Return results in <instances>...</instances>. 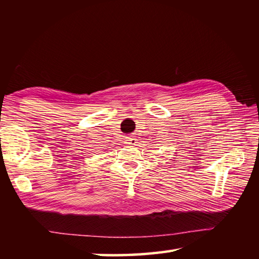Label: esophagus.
I'll list each match as a JSON object with an SVG mask.
<instances>
[{"instance_id": "1", "label": "esophagus", "mask_w": 259, "mask_h": 259, "mask_svg": "<svg viewBox=\"0 0 259 259\" xmlns=\"http://www.w3.org/2000/svg\"><path fill=\"white\" fill-rule=\"evenodd\" d=\"M125 141H126V144H128V145H135L136 144V139L133 138V137H126Z\"/></svg>"}]
</instances>
